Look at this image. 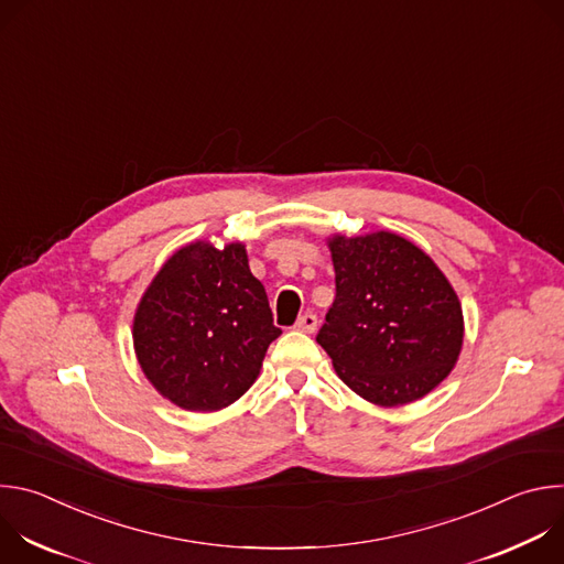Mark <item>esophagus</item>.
<instances>
[{"label": "esophagus", "mask_w": 564, "mask_h": 564, "mask_svg": "<svg viewBox=\"0 0 564 564\" xmlns=\"http://www.w3.org/2000/svg\"><path fill=\"white\" fill-rule=\"evenodd\" d=\"M294 328L299 330V333H305V335H312L314 330H316V316L314 314H310V312H305V314H301L299 318H296V324H294Z\"/></svg>", "instance_id": "34e87169"}]
</instances>
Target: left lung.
Masks as SVG:
<instances>
[{
    "instance_id": "obj_1",
    "label": "left lung",
    "mask_w": 564,
    "mask_h": 564,
    "mask_svg": "<svg viewBox=\"0 0 564 564\" xmlns=\"http://www.w3.org/2000/svg\"><path fill=\"white\" fill-rule=\"evenodd\" d=\"M326 240L337 296L316 341L339 379L381 409L426 397L462 352L457 292L422 248L394 231Z\"/></svg>"
}]
</instances>
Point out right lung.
I'll return each instance as SVG.
<instances>
[{
	"label": "right lung",
	"instance_id": "add662e5",
	"mask_svg": "<svg viewBox=\"0 0 564 564\" xmlns=\"http://www.w3.org/2000/svg\"><path fill=\"white\" fill-rule=\"evenodd\" d=\"M279 335L240 240L223 248L194 240L176 250L147 285L131 330L149 383L192 413L243 397Z\"/></svg>",
	"mask_w": 564,
	"mask_h": 564
}]
</instances>
